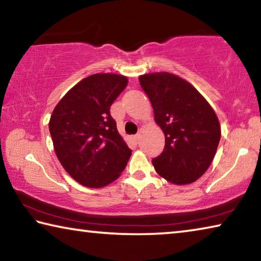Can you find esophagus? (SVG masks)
I'll list each match as a JSON object with an SVG mask.
<instances>
[{
	"mask_svg": "<svg viewBox=\"0 0 261 261\" xmlns=\"http://www.w3.org/2000/svg\"><path fill=\"white\" fill-rule=\"evenodd\" d=\"M132 139H134V140L136 141V143H138V140H139V134L132 136Z\"/></svg>",
	"mask_w": 261,
	"mask_h": 261,
	"instance_id": "esophagus-1",
	"label": "esophagus"
}]
</instances>
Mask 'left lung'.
Here are the masks:
<instances>
[{
    "mask_svg": "<svg viewBox=\"0 0 261 261\" xmlns=\"http://www.w3.org/2000/svg\"><path fill=\"white\" fill-rule=\"evenodd\" d=\"M139 83L166 137L162 153L152 160L156 173L177 185L193 183L208 169L218 148L216 114L191 84L173 73H147Z\"/></svg>",
    "mask_w": 261,
    "mask_h": 261,
    "instance_id": "obj_1",
    "label": "left lung"
}]
</instances>
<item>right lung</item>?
Returning a JSON list of instances; mask_svg holds the SVG:
<instances>
[{
	"mask_svg": "<svg viewBox=\"0 0 261 261\" xmlns=\"http://www.w3.org/2000/svg\"><path fill=\"white\" fill-rule=\"evenodd\" d=\"M126 85L121 74H92L74 85L51 114L49 132L57 159L85 187L114 182L129 161L132 151L110 115V106Z\"/></svg>",
	"mask_w": 261,
	"mask_h": 261,
	"instance_id": "right-lung-1",
	"label": "right lung"
}]
</instances>
